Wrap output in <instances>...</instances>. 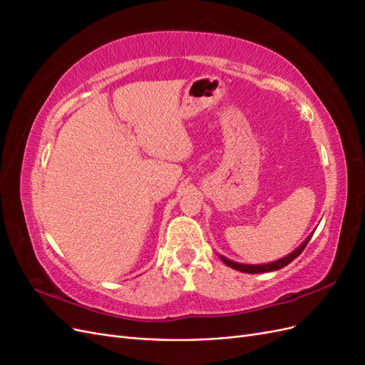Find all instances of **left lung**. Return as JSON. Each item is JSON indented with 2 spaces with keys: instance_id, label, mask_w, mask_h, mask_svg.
Segmentation results:
<instances>
[{
  "instance_id": "left-lung-1",
  "label": "left lung",
  "mask_w": 365,
  "mask_h": 365,
  "mask_svg": "<svg viewBox=\"0 0 365 365\" xmlns=\"http://www.w3.org/2000/svg\"><path fill=\"white\" fill-rule=\"evenodd\" d=\"M312 235H314V231H312L311 235H309V236L306 237V240L303 242V244H302L300 247H298L297 250H294L291 254H288V256H284V257H282V259H279V260H275V262H271V263H263V264H247V263H237V262H233V260H230V259H227V257H224V256H219V257L222 259V262L227 264V267L233 268V269H236V271H240V272L260 274V272L277 271V269H280V268L286 267V264H289L294 259H297L298 256H300L302 251H303V250L306 248V245L309 244V240H311Z\"/></svg>"
}]
</instances>
